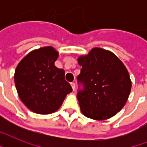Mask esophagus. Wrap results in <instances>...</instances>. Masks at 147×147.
<instances>
[{"instance_id":"34e87169","label":"esophagus","mask_w":147,"mask_h":147,"mask_svg":"<svg viewBox=\"0 0 147 147\" xmlns=\"http://www.w3.org/2000/svg\"><path fill=\"white\" fill-rule=\"evenodd\" d=\"M71 88H72V89L75 90V88H76V85H75V83L71 82Z\"/></svg>"}]
</instances>
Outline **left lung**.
Here are the masks:
<instances>
[{
	"label": "left lung",
	"instance_id": "obj_1",
	"mask_svg": "<svg viewBox=\"0 0 147 147\" xmlns=\"http://www.w3.org/2000/svg\"><path fill=\"white\" fill-rule=\"evenodd\" d=\"M81 73L78 76V98L82 114L102 121L111 117L127 102L131 81L123 62L110 51L94 48L78 59Z\"/></svg>",
	"mask_w": 147,
	"mask_h": 147
}]
</instances>
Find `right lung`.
Listing matches in <instances>:
<instances>
[{
	"label": "right lung",
	"mask_w": 147,
	"mask_h": 147,
	"mask_svg": "<svg viewBox=\"0 0 147 147\" xmlns=\"http://www.w3.org/2000/svg\"><path fill=\"white\" fill-rule=\"evenodd\" d=\"M58 56L53 47H42L27 54L16 68L14 82L18 95L34 113L56 111L72 91L65 79L64 70L55 65Z\"/></svg>",
	"instance_id": "add662e5"
}]
</instances>
